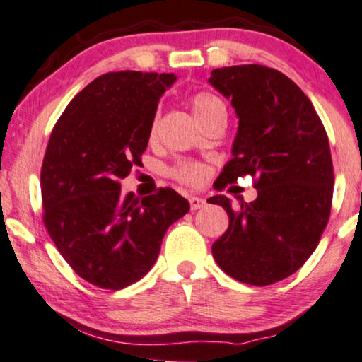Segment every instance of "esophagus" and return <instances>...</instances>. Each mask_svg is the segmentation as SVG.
Wrapping results in <instances>:
<instances>
[{
	"instance_id": "esophagus-1",
	"label": "esophagus",
	"mask_w": 362,
	"mask_h": 362,
	"mask_svg": "<svg viewBox=\"0 0 362 362\" xmlns=\"http://www.w3.org/2000/svg\"><path fill=\"white\" fill-rule=\"evenodd\" d=\"M205 205H206V202L203 198H199V197H191L189 198L191 210H199V208H203Z\"/></svg>"
}]
</instances>
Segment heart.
<instances>
[{"label":"heart","mask_w":362,"mask_h":362,"mask_svg":"<svg viewBox=\"0 0 362 362\" xmlns=\"http://www.w3.org/2000/svg\"><path fill=\"white\" fill-rule=\"evenodd\" d=\"M189 105L193 113L197 115V118L202 123L216 113L225 112V105L222 103V100L208 91L193 93L189 96ZM152 135H154V125L151 127V137ZM169 174H171L174 180L185 182V185H197V182L203 180V174L205 173H203V168L199 164L189 163V160H181V163L174 164L169 169Z\"/></svg>","instance_id":"1"}]
</instances>
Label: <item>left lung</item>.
Masks as SVG:
<instances>
[{"label":"left lung","instance_id":"obj_1","mask_svg":"<svg viewBox=\"0 0 362 362\" xmlns=\"http://www.w3.org/2000/svg\"><path fill=\"white\" fill-rule=\"evenodd\" d=\"M210 84L239 117L232 159L215 182L222 191L245 174L257 198L237 206L223 194L228 228L211 245L237 281L267 286L298 271L320 242L330 216L334 168L324 123L312 101L283 72L259 64L211 71Z\"/></svg>","mask_w":362,"mask_h":362}]
</instances>
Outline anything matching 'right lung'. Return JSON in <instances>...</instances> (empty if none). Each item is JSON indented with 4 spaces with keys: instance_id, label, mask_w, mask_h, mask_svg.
I'll return each instance as SVG.
<instances>
[{
    "instance_id": "right-lung-1",
    "label": "right lung",
    "mask_w": 362,
    "mask_h": 362,
    "mask_svg": "<svg viewBox=\"0 0 362 362\" xmlns=\"http://www.w3.org/2000/svg\"><path fill=\"white\" fill-rule=\"evenodd\" d=\"M174 74L118 71L100 76L67 105L40 173L44 223L76 274L105 290L144 278L171 225L189 211L171 188L137 198L120 180L140 165L157 103Z\"/></svg>"
}]
</instances>
